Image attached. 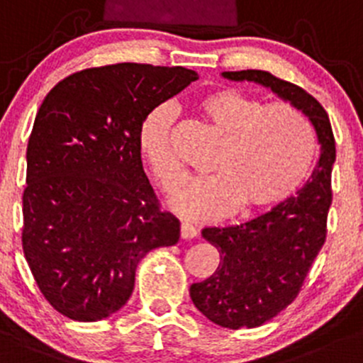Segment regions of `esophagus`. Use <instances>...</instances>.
Returning <instances> with one entry per match:
<instances>
[{
  "instance_id": "esophagus-1",
  "label": "esophagus",
  "mask_w": 363,
  "mask_h": 363,
  "mask_svg": "<svg viewBox=\"0 0 363 363\" xmlns=\"http://www.w3.org/2000/svg\"><path fill=\"white\" fill-rule=\"evenodd\" d=\"M196 234H199V232H196V228L193 227L191 223H186V221H182L181 223V238L182 239H193V238H196Z\"/></svg>"
}]
</instances>
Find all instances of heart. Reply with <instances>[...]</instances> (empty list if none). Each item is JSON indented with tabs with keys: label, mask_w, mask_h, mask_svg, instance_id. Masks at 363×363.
I'll return each instance as SVG.
<instances>
[{
	"label": "heart",
	"mask_w": 363,
	"mask_h": 363,
	"mask_svg": "<svg viewBox=\"0 0 363 363\" xmlns=\"http://www.w3.org/2000/svg\"><path fill=\"white\" fill-rule=\"evenodd\" d=\"M199 110L223 138V147L213 164L216 175L188 182L172 199L179 214L209 221L241 207L242 214L252 216L296 195L315 157L314 129L298 108L266 104L238 88H220L200 99ZM174 125L175 110L161 104L140 129V150L167 193L184 181L172 149Z\"/></svg>",
	"instance_id": "1"
}]
</instances>
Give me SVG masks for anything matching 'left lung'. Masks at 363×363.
I'll return each mask as SVG.
<instances>
[{"instance_id": "1", "label": "left lung", "mask_w": 363, "mask_h": 363, "mask_svg": "<svg viewBox=\"0 0 363 363\" xmlns=\"http://www.w3.org/2000/svg\"><path fill=\"white\" fill-rule=\"evenodd\" d=\"M223 77L253 81L289 101L308 118L321 145L318 164L296 196L246 223L202 230V238L220 253V266L209 279L189 287L193 305L223 328H255L296 300L325 245L335 138L325 108L298 84L252 69L223 72Z\"/></svg>"}]
</instances>
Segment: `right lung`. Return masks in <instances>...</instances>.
Returning <instances> with one entry per match:
<instances>
[{
    "instance_id": "obj_1",
    "label": "right lung",
    "mask_w": 363,
    "mask_h": 363,
    "mask_svg": "<svg viewBox=\"0 0 363 363\" xmlns=\"http://www.w3.org/2000/svg\"><path fill=\"white\" fill-rule=\"evenodd\" d=\"M195 70L115 63L74 72L38 108L26 150L23 250L38 289L74 321H101L128 303L138 262L179 241L143 172L147 115Z\"/></svg>"
}]
</instances>
